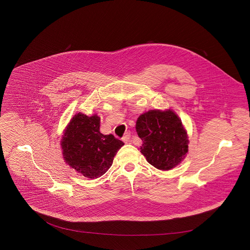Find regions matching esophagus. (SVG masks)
I'll return each mask as SVG.
<instances>
[{"label": "esophagus", "instance_id": "obj_1", "mask_svg": "<svg viewBox=\"0 0 250 250\" xmlns=\"http://www.w3.org/2000/svg\"><path fill=\"white\" fill-rule=\"evenodd\" d=\"M130 138H131V134H130V132H126V133H125V136L122 138V141H123L124 143H127L129 142Z\"/></svg>", "mask_w": 250, "mask_h": 250}]
</instances>
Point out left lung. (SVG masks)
I'll return each mask as SVG.
<instances>
[{"mask_svg": "<svg viewBox=\"0 0 250 250\" xmlns=\"http://www.w3.org/2000/svg\"><path fill=\"white\" fill-rule=\"evenodd\" d=\"M136 130L143 141L141 152L146 161L158 169L173 168L188 153L187 132L171 109L144 112L137 120Z\"/></svg>", "mask_w": 250, "mask_h": 250, "instance_id": "8db88e82", "label": "left lung"}]
</instances>
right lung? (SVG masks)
<instances>
[{
    "mask_svg": "<svg viewBox=\"0 0 250 250\" xmlns=\"http://www.w3.org/2000/svg\"><path fill=\"white\" fill-rule=\"evenodd\" d=\"M124 145L113 135L100 133V117L81 112L74 115L62 137L65 162L84 177L98 178L111 167L117 151Z\"/></svg>",
    "mask_w": 250,
    "mask_h": 250,
    "instance_id": "1",
    "label": "right lung"
}]
</instances>
